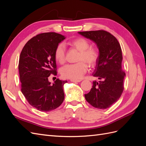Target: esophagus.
<instances>
[{
	"label": "esophagus",
	"mask_w": 146,
	"mask_h": 146,
	"mask_svg": "<svg viewBox=\"0 0 146 146\" xmlns=\"http://www.w3.org/2000/svg\"><path fill=\"white\" fill-rule=\"evenodd\" d=\"M81 81H82L81 80H70V82H74V83H76V82H80Z\"/></svg>",
	"instance_id": "esophagus-1"
}]
</instances>
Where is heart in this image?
<instances>
[{"instance_id":"obj_1","label":"heart","mask_w":146,"mask_h":146,"mask_svg":"<svg viewBox=\"0 0 146 146\" xmlns=\"http://www.w3.org/2000/svg\"><path fill=\"white\" fill-rule=\"evenodd\" d=\"M69 44L79 51L77 61L76 64H66L60 69L63 77L71 80H78L82 77L87 70V65L94 66L99 56L98 50L96 47H90V42L86 39L78 38L70 41ZM55 58L60 64L64 63L65 61V48L63 44H60L55 51ZM84 61L83 62L82 61Z\"/></svg>"}]
</instances>
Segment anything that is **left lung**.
I'll return each instance as SVG.
<instances>
[{
	"mask_svg": "<svg viewBox=\"0 0 146 146\" xmlns=\"http://www.w3.org/2000/svg\"><path fill=\"white\" fill-rule=\"evenodd\" d=\"M78 33L95 42L99 52L92 76L100 81L93 82L90 91L85 94V99L95 108H108L119 99L123 91L125 74L122 69L121 46L113 35L105 30Z\"/></svg>",
	"mask_w": 146,
	"mask_h": 146,
	"instance_id": "8db88e82",
	"label": "left lung"
}]
</instances>
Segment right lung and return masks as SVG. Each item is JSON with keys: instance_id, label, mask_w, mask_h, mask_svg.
Masks as SVG:
<instances>
[{"instance_id": "1", "label": "right lung", "mask_w": 146, "mask_h": 146, "mask_svg": "<svg viewBox=\"0 0 146 146\" xmlns=\"http://www.w3.org/2000/svg\"><path fill=\"white\" fill-rule=\"evenodd\" d=\"M66 37L55 32L36 35L25 44L19 61L21 91L28 102L41 111L58 108L64 99L63 86L68 82L48 78L56 75L55 51Z\"/></svg>"}]
</instances>
